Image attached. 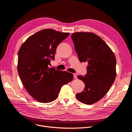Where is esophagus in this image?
I'll list each match as a JSON object with an SVG mask.
<instances>
[{
  "instance_id": "obj_1",
  "label": "esophagus",
  "mask_w": 132,
  "mask_h": 132,
  "mask_svg": "<svg viewBox=\"0 0 132 132\" xmlns=\"http://www.w3.org/2000/svg\"><path fill=\"white\" fill-rule=\"evenodd\" d=\"M73 78L75 79H77V75L76 73H73Z\"/></svg>"
}]
</instances>
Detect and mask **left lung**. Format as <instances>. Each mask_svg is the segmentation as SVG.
I'll use <instances>...</instances> for the list:
<instances>
[{
    "label": "left lung",
    "instance_id": "obj_1",
    "mask_svg": "<svg viewBox=\"0 0 132 132\" xmlns=\"http://www.w3.org/2000/svg\"><path fill=\"white\" fill-rule=\"evenodd\" d=\"M75 51L81 62H87V73L78 78L85 84L77 99L86 104L99 101L114 83L116 76V56L107 44L92 32H75L71 34Z\"/></svg>",
    "mask_w": 132,
    "mask_h": 132
}]
</instances>
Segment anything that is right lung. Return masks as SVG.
<instances>
[{
	"label": "right lung",
	"mask_w": 132,
	"mask_h": 132,
	"mask_svg": "<svg viewBox=\"0 0 132 132\" xmlns=\"http://www.w3.org/2000/svg\"><path fill=\"white\" fill-rule=\"evenodd\" d=\"M69 35L43 29L29 36L19 51V75L27 91L37 101L48 103L55 100L62 87L73 79L71 73L48 67L57 46Z\"/></svg>",
	"instance_id": "obj_1"
}]
</instances>
